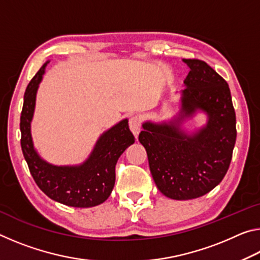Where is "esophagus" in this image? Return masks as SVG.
Returning <instances> with one entry per match:
<instances>
[{"mask_svg": "<svg viewBox=\"0 0 260 260\" xmlns=\"http://www.w3.org/2000/svg\"><path fill=\"white\" fill-rule=\"evenodd\" d=\"M129 128L132 131V133L134 134L135 138H138V135L141 131V120L139 117H132L129 119Z\"/></svg>", "mask_w": 260, "mask_h": 260, "instance_id": "obj_1", "label": "esophagus"}]
</instances>
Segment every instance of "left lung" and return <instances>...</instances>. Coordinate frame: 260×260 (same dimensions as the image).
<instances>
[{
  "label": "left lung",
  "instance_id": "left-lung-1",
  "mask_svg": "<svg viewBox=\"0 0 260 260\" xmlns=\"http://www.w3.org/2000/svg\"><path fill=\"white\" fill-rule=\"evenodd\" d=\"M182 60L189 73L180 91L179 112L166 121H144L139 135L157 188L177 201L197 199L221 182L236 141L228 83L205 61ZM199 112L207 116L206 125L184 130L183 122Z\"/></svg>",
  "mask_w": 260,
  "mask_h": 260
}]
</instances>
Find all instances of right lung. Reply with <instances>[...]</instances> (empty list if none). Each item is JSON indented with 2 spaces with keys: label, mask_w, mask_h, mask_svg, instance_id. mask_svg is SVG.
<instances>
[{
  "label": "right lung",
  "mask_w": 260,
  "mask_h": 260,
  "mask_svg": "<svg viewBox=\"0 0 260 260\" xmlns=\"http://www.w3.org/2000/svg\"><path fill=\"white\" fill-rule=\"evenodd\" d=\"M42 65L28 83L24 95L20 116L21 150L35 183L48 197L58 203L74 208H91L108 200L116 181L118 158L135 142L128 127V119H122L105 131L96 141L85 161L78 165H54L39 155L34 148L32 122L39 85L42 81L46 67Z\"/></svg>",
  "instance_id": "right-lung-1"
}]
</instances>
